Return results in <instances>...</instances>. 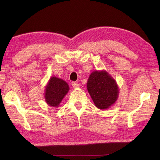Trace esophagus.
Wrapping results in <instances>:
<instances>
[{"label":"esophagus","instance_id":"esophagus-1","mask_svg":"<svg viewBox=\"0 0 160 160\" xmlns=\"http://www.w3.org/2000/svg\"><path fill=\"white\" fill-rule=\"evenodd\" d=\"M72 88H78L79 87V84L77 83V82H72Z\"/></svg>","mask_w":160,"mask_h":160}]
</instances>
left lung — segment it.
I'll return each mask as SVG.
<instances>
[{
  "label": "left lung",
  "mask_w": 160,
  "mask_h": 160,
  "mask_svg": "<svg viewBox=\"0 0 160 160\" xmlns=\"http://www.w3.org/2000/svg\"><path fill=\"white\" fill-rule=\"evenodd\" d=\"M87 88L95 105L99 109H109L118 100L119 90L117 82L105 70L92 72Z\"/></svg>",
  "instance_id": "obj_1"
}]
</instances>
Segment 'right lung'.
Here are the masks:
<instances>
[{
    "mask_svg": "<svg viewBox=\"0 0 160 160\" xmlns=\"http://www.w3.org/2000/svg\"><path fill=\"white\" fill-rule=\"evenodd\" d=\"M45 99L50 107H59L64 97L69 91L66 81L55 76L51 77L45 89Z\"/></svg>",
    "mask_w": 160,
    "mask_h": 160,
    "instance_id": "obj_1",
    "label": "right lung"
}]
</instances>
